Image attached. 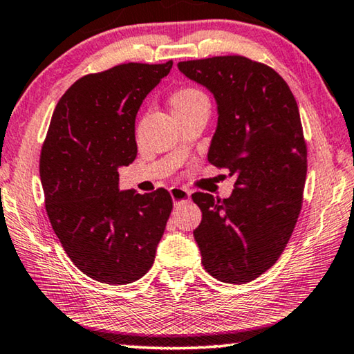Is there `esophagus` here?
Returning a JSON list of instances; mask_svg holds the SVG:
<instances>
[{
    "label": "esophagus",
    "instance_id": "esophagus-1",
    "mask_svg": "<svg viewBox=\"0 0 354 354\" xmlns=\"http://www.w3.org/2000/svg\"><path fill=\"white\" fill-rule=\"evenodd\" d=\"M169 194L172 197L174 205H178V203H182V202H188L191 199L189 191L185 188H180V187H172L169 189Z\"/></svg>",
    "mask_w": 354,
    "mask_h": 354
}]
</instances>
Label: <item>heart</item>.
<instances>
[{
    "mask_svg": "<svg viewBox=\"0 0 354 354\" xmlns=\"http://www.w3.org/2000/svg\"><path fill=\"white\" fill-rule=\"evenodd\" d=\"M202 101H207V96L201 90L187 86V88H180L174 93L171 97V107L172 110H180L191 107L194 104H199Z\"/></svg>",
    "mask_w": 354,
    "mask_h": 354,
    "instance_id": "heart-1",
    "label": "heart"
}]
</instances>
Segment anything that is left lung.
I'll use <instances>...</instances> for the list:
<instances>
[{
  "mask_svg": "<svg viewBox=\"0 0 354 354\" xmlns=\"http://www.w3.org/2000/svg\"><path fill=\"white\" fill-rule=\"evenodd\" d=\"M212 93L218 110L208 161L236 177L228 199L194 193L202 264L222 283L244 284L277 263L294 232L306 180L299 107L283 77L243 55L177 64Z\"/></svg>",
  "mask_w": 354,
  "mask_h": 354,
  "instance_id": "1",
  "label": "left lung"
}]
</instances>
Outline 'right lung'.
<instances>
[{
	"label": "right lung",
	"mask_w": 354,
	"mask_h": 354,
	"mask_svg": "<svg viewBox=\"0 0 354 354\" xmlns=\"http://www.w3.org/2000/svg\"><path fill=\"white\" fill-rule=\"evenodd\" d=\"M171 68L172 60L122 64L90 74L53 113L40 155L46 213L66 255L96 281L145 277L169 219L166 189H120L118 171L135 160L136 113Z\"/></svg>",
	"instance_id": "1"
}]
</instances>
